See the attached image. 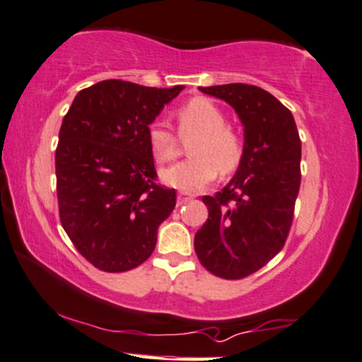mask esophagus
<instances>
[{
  "label": "esophagus",
  "mask_w": 362,
  "mask_h": 362,
  "mask_svg": "<svg viewBox=\"0 0 362 362\" xmlns=\"http://www.w3.org/2000/svg\"><path fill=\"white\" fill-rule=\"evenodd\" d=\"M190 199H192V195H190V194H187V192H178V195H177V204H178V206H184V204L189 202Z\"/></svg>",
  "instance_id": "obj_1"
}]
</instances>
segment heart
Here are the masks:
<instances>
[{
  "label": "heart",
  "mask_w": 362,
  "mask_h": 362,
  "mask_svg": "<svg viewBox=\"0 0 362 362\" xmlns=\"http://www.w3.org/2000/svg\"><path fill=\"white\" fill-rule=\"evenodd\" d=\"M178 134L190 138V158L160 172L165 185L184 192H195L211 184L219 170L223 175L234 172L243 158V138L226 124L223 110L207 98H194L177 110ZM148 146L156 162L163 163L177 155V138L162 121L146 129Z\"/></svg>",
  "instance_id": "heart-1"
}]
</instances>
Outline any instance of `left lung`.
Here are the masks:
<instances>
[{
	"mask_svg": "<svg viewBox=\"0 0 362 362\" xmlns=\"http://www.w3.org/2000/svg\"><path fill=\"white\" fill-rule=\"evenodd\" d=\"M234 107L245 126L236 175L216 195H204L209 217L194 247L202 267L226 280L263 268L285 246L300 190V141L293 116L258 86L199 87Z\"/></svg>",
	"mask_w": 362,
	"mask_h": 362,
	"instance_id": "left-lung-1",
	"label": "left lung"
}]
</instances>
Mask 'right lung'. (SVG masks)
<instances>
[{
	"label": "right lung",
	"instance_id": "add662e5",
	"mask_svg": "<svg viewBox=\"0 0 362 362\" xmlns=\"http://www.w3.org/2000/svg\"><path fill=\"white\" fill-rule=\"evenodd\" d=\"M184 86L156 89L101 81L64 116L55 151L62 228L95 268L128 272L150 258L175 189L156 185L146 129Z\"/></svg>",
	"mask_w": 362,
	"mask_h": 362
}]
</instances>
